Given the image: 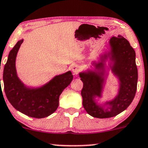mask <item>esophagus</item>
I'll use <instances>...</instances> for the list:
<instances>
[{"label":"esophagus","mask_w":148,"mask_h":148,"mask_svg":"<svg viewBox=\"0 0 148 148\" xmlns=\"http://www.w3.org/2000/svg\"><path fill=\"white\" fill-rule=\"evenodd\" d=\"M72 71L74 74H77L80 71V66L78 64H74L72 66Z\"/></svg>","instance_id":"esophagus-1"}]
</instances>
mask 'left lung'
<instances>
[{
    "label": "left lung",
    "mask_w": 148,
    "mask_h": 148,
    "mask_svg": "<svg viewBox=\"0 0 148 148\" xmlns=\"http://www.w3.org/2000/svg\"><path fill=\"white\" fill-rule=\"evenodd\" d=\"M108 46L109 50L100 55L98 62H92L94 70L79 73L83 83L81 91L83 107L89 115L101 119L115 117L128 107L135 96L138 80L135 51L128 41L119 35L110 39ZM108 60V67L106 64ZM106 68L111 69L119 79V92L112 101L99 104L95 98L102 97L108 75Z\"/></svg>",
    "instance_id": "8db88e82"
}]
</instances>
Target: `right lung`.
I'll return each instance as SVG.
<instances>
[{
	"instance_id": "add662e5",
	"label": "right lung",
	"mask_w": 148,
	"mask_h": 148,
	"mask_svg": "<svg viewBox=\"0 0 148 148\" xmlns=\"http://www.w3.org/2000/svg\"><path fill=\"white\" fill-rule=\"evenodd\" d=\"M23 42L20 40L9 52L3 70L5 94L9 102L17 111L35 118H44L55 112L59 106L62 91L73 79L71 71L55 76L45 85L39 87H27L17 74V54Z\"/></svg>"
}]
</instances>
